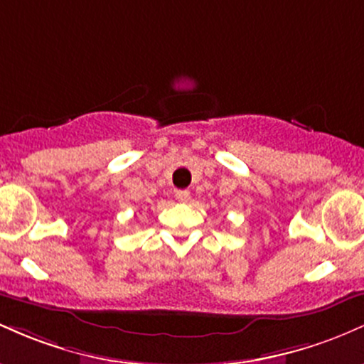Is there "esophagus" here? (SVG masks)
Instances as JSON below:
<instances>
[{
    "label": "esophagus",
    "instance_id": "1",
    "mask_svg": "<svg viewBox=\"0 0 364 364\" xmlns=\"http://www.w3.org/2000/svg\"><path fill=\"white\" fill-rule=\"evenodd\" d=\"M176 200H178V202H181V203L188 202V200H190V191H188V190H178L176 191Z\"/></svg>",
    "mask_w": 364,
    "mask_h": 364
}]
</instances>
